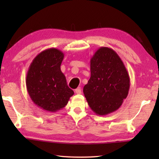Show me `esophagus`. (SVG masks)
Instances as JSON below:
<instances>
[{
  "label": "esophagus",
  "mask_w": 159,
  "mask_h": 159,
  "mask_svg": "<svg viewBox=\"0 0 159 159\" xmlns=\"http://www.w3.org/2000/svg\"><path fill=\"white\" fill-rule=\"evenodd\" d=\"M75 93L76 94H81L82 93V90L80 89V88H76V90H75Z\"/></svg>",
  "instance_id": "esophagus-1"
}]
</instances>
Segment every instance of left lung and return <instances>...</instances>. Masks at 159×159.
<instances>
[{
    "instance_id": "8db88e82",
    "label": "left lung",
    "mask_w": 159,
    "mask_h": 159,
    "mask_svg": "<svg viewBox=\"0 0 159 159\" xmlns=\"http://www.w3.org/2000/svg\"><path fill=\"white\" fill-rule=\"evenodd\" d=\"M130 76L121 59L110 48L101 47L90 59V78L83 93L97 115L116 111L127 98Z\"/></svg>"
}]
</instances>
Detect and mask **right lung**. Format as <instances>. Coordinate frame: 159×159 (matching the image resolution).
Here are the masks:
<instances>
[{
  "mask_svg": "<svg viewBox=\"0 0 159 159\" xmlns=\"http://www.w3.org/2000/svg\"><path fill=\"white\" fill-rule=\"evenodd\" d=\"M64 57V53L55 48L42 51L32 61L26 74L29 97L36 105L47 111L63 109L74 94L61 71Z\"/></svg>",
  "mask_w": 159,
  "mask_h": 159,
  "instance_id": "right-lung-1",
  "label": "right lung"
}]
</instances>
